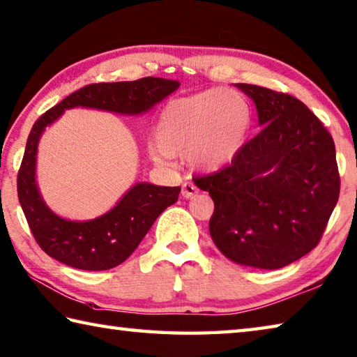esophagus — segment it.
Returning a JSON list of instances; mask_svg holds the SVG:
<instances>
[{
	"mask_svg": "<svg viewBox=\"0 0 357 357\" xmlns=\"http://www.w3.org/2000/svg\"><path fill=\"white\" fill-rule=\"evenodd\" d=\"M181 193H183L184 198H193L195 195L198 193V188L193 183H184L183 184V192H181Z\"/></svg>",
	"mask_w": 357,
	"mask_h": 357,
	"instance_id": "34e87169",
	"label": "esophagus"
}]
</instances>
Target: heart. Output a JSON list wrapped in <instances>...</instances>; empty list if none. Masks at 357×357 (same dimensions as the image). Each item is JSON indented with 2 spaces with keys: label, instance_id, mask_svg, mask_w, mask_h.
<instances>
[{
  "label": "heart",
  "instance_id": "heart-1",
  "mask_svg": "<svg viewBox=\"0 0 357 357\" xmlns=\"http://www.w3.org/2000/svg\"><path fill=\"white\" fill-rule=\"evenodd\" d=\"M250 122L248 99L232 88L206 89L170 100L159 113L150 156L159 165H170L174 155L185 153L193 170L215 173L238 158Z\"/></svg>",
  "mask_w": 357,
  "mask_h": 357
}]
</instances>
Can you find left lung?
I'll return each mask as SVG.
<instances>
[{
    "mask_svg": "<svg viewBox=\"0 0 357 357\" xmlns=\"http://www.w3.org/2000/svg\"><path fill=\"white\" fill-rule=\"evenodd\" d=\"M263 130L232 164L197 184L215 211L208 230L230 261L280 269L317 246L337 204L336 146L322 122L296 97L236 83Z\"/></svg>",
    "mask_w": 357,
    "mask_h": 357,
    "instance_id": "1",
    "label": "left lung"
}]
</instances>
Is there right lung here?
<instances>
[{
	"label": "right lung",
	"instance_id": "obj_1",
	"mask_svg": "<svg viewBox=\"0 0 357 357\" xmlns=\"http://www.w3.org/2000/svg\"><path fill=\"white\" fill-rule=\"evenodd\" d=\"M178 80L145 77L135 82L94 83L75 91L41 116L29 132L17 188L21 208L33 238L45 252L63 264L83 271H107L135 252L153 222L178 201L181 187L136 183L117 204L94 220L71 221L46 206L37 185L38 142L46 127L65 109L77 107L139 116L179 88Z\"/></svg>",
	"mask_w": 357,
	"mask_h": 357
}]
</instances>
